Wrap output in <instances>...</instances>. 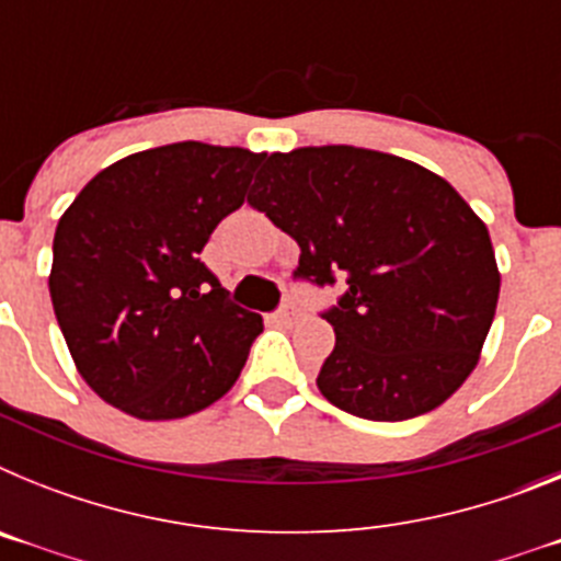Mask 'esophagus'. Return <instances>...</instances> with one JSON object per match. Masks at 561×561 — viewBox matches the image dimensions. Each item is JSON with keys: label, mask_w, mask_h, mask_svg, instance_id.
Instances as JSON below:
<instances>
[{"label": "esophagus", "mask_w": 561, "mask_h": 561, "mask_svg": "<svg viewBox=\"0 0 561 561\" xmlns=\"http://www.w3.org/2000/svg\"><path fill=\"white\" fill-rule=\"evenodd\" d=\"M304 320V311L295 309V306H284V309L277 311V323L280 325H295Z\"/></svg>", "instance_id": "34e87169"}]
</instances>
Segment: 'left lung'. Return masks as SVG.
<instances>
[{
	"mask_svg": "<svg viewBox=\"0 0 561 561\" xmlns=\"http://www.w3.org/2000/svg\"><path fill=\"white\" fill-rule=\"evenodd\" d=\"M300 247L295 277L345 295L317 388L370 421L430 413L472 374L500 270L483 219L444 176L393 153L309 146L270 153L247 196Z\"/></svg>",
	"mask_w": 561,
	"mask_h": 561,
	"instance_id": "1",
	"label": "left lung"
}]
</instances>
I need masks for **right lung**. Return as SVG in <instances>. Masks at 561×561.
I'll return each mask as SVG.
<instances>
[{"instance_id":"obj_1","label":"right lung","mask_w":561,"mask_h":561,"mask_svg":"<svg viewBox=\"0 0 561 561\" xmlns=\"http://www.w3.org/2000/svg\"><path fill=\"white\" fill-rule=\"evenodd\" d=\"M264 153L171 142L103 168L58 219L49 297L78 374L106 404L171 421L219 401L264 320L199 261Z\"/></svg>"}]
</instances>
